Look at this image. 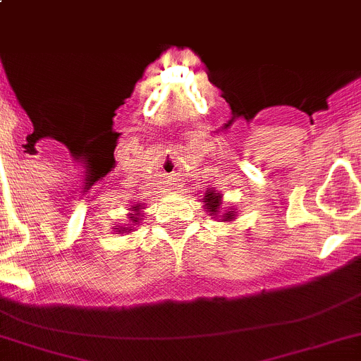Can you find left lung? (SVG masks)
<instances>
[{"mask_svg":"<svg viewBox=\"0 0 361 361\" xmlns=\"http://www.w3.org/2000/svg\"><path fill=\"white\" fill-rule=\"evenodd\" d=\"M206 209L209 211L211 213V216H214V214H218V209H220V195L218 194H213V192H207V195H206ZM234 216V213H225L224 214V218H225V221L227 220H231V218Z\"/></svg>","mask_w":361,"mask_h":361,"instance_id":"obj_1","label":"left lung"}]
</instances>
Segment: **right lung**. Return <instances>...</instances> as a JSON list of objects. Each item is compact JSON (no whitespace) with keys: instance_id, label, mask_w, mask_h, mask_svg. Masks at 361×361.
Masks as SVG:
<instances>
[{"instance_id":"add662e5","label":"right lung","mask_w":361,"mask_h":361,"mask_svg":"<svg viewBox=\"0 0 361 361\" xmlns=\"http://www.w3.org/2000/svg\"><path fill=\"white\" fill-rule=\"evenodd\" d=\"M130 209H133V211H140V206H136V209H134V207H130ZM137 214V213H136ZM136 214H134V216H130V220H133V221H137V220H140V218H136ZM123 232V231H122Z\"/></svg>"}]
</instances>
